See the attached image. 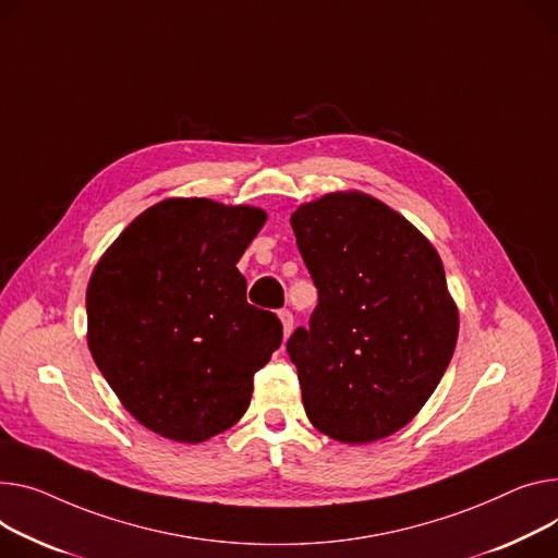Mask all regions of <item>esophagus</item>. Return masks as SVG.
<instances>
[{
  "mask_svg": "<svg viewBox=\"0 0 558 558\" xmlns=\"http://www.w3.org/2000/svg\"><path fill=\"white\" fill-rule=\"evenodd\" d=\"M278 316L282 320V331H284V339H287L289 333H291V329H293V314L289 310H280Z\"/></svg>",
  "mask_w": 558,
  "mask_h": 558,
  "instance_id": "esophagus-1",
  "label": "esophagus"
}]
</instances>
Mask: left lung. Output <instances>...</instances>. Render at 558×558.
Returning <instances> with one entry per match:
<instances>
[{"instance_id":"1","label":"left lung","mask_w":558,"mask_h":558,"mask_svg":"<svg viewBox=\"0 0 558 558\" xmlns=\"http://www.w3.org/2000/svg\"><path fill=\"white\" fill-rule=\"evenodd\" d=\"M318 289L310 327L287 341L310 422L365 444L411 422L458 341V307L433 244L363 193H329L291 215Z\"/></svg>"}]
</instances>
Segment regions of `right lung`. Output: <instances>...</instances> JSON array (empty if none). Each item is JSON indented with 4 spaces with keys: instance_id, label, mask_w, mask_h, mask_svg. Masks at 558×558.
<instances>
[{
    "instance_id": "right-lung-1",
    "label": "right lung",
    "mask_w": 558,
    "mask_h": 558,
    "mask_svg": "<svg viewBox=\"0 0 558 558\" xmlns=\"http://www.w3.org/2000/svg\"><path fill=\"white\" fill-rule=\"evenodd\" d=\"M265 221L255 206L163 199L98 259L87 343L145 428L199 444L246 413L253 375L282 343L278 316L246 303L235 267Z\"/></svg>"
}]
</instances>
